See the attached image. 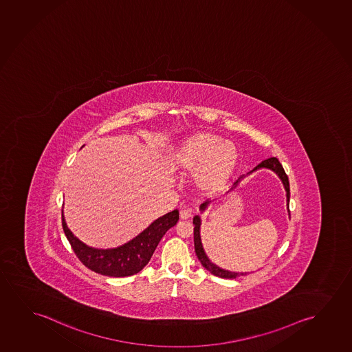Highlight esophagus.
<instances>
[{
  "instance_id": "34e87169",
  "label": "esophagus",
  "mask_w": 352,
  "mask_h": 352,
  "mask_svg": "<svg viewBox=\"0 0 352 352\" xmlns=\"http://www.w3.org/2000/svg\"><path fill=\"white\" fill-rule=\"evenodd\" d=\"M191 217H192L191 209H182V210H180V219L186 220L191 218Z\"/></svg>"
}]
</instances>
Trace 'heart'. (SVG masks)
I'll return each instance as SVG.
<instances>
[{
	"label": "heart",
	"mask_w": 352,
	"mask_h": 352,
	"mask_svg": "<svg viewBox=\"0 0 352 352\" xmlns=\"http://www.w3.org/2000/svg\"><path fill=\"white\" fill-rule=\"evenodd\" d=\"M239 150L214 133L199 132L184 138L170 153L174 170L194 172L196 186L213 194L224 189L239 163Z\"/></svg>",
	"instance_id": "heart-1"
}]
</instances>
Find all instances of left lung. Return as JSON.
Returning a JSON list of instances; mask_svg holds the SVG:
<instances>
[{"label":"left lung","mask_w":352,"mask_h":352,"mask_svg":"<svg viewBox=\"0 0 352 352\" xmlns=\"http://www.w3.org/2000/svg\"><path fill=\"white\" fill-rule=\"evenodd\" d=\"M261 168L270 169V170L275 172V173L278 175V178L280 179V182H282L283 186H285V192H287V207H288V212H289V197H291L289 180H288V177H287L285 169L282 167V164H280V161H278L276 157L267 158L265 161H263V162L259 163V164H258L253 170H250L248 174L253 173L255 170H258V169ZM243 178H245V177H240V178L237 179V180L234 182V185H232V188L230 189V191H228V194L231 192L232 190L236 189L239 183H240L241 180ZM209 204H210L209 201H206L204 204H201V206H199L201 212H204L206 208L208 207ZM192 224L195 225V252H196L197 258H199V261H201V264L204 265L206 270H208L210 274H213L214 276H218V277H221V278H236V277H240V276L247 275V272H234V271L225 270V269H221L219 266H217L215 264H213V263L208 259V256H207L206 252H204V245H202L201 234H199V230H201V218H199V215H195L194 220H192Z\"/></svg>","instance_id":"obj_1"}]
</instances>
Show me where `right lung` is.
Returning <instances> with one entry per match:
<instances>
[{
	"label": "right lung",
	"mask_w": 352,
	"mask_h": 352,
	"mask_svg": "<svg viewBox=\"0 0 352 352\" xmlns=\"http://www.w3.org/2000/svg\"><path fill=\"white\" fill-rule=\"evenodd\" d=\"M179 210L174 209L148 225L143 232L118 248L98 250L85 245L67 228L64 213L61 224L72 250L88 269L110 277H127L135 275L148 264L160 241L170 228L178 223Z\"/></svg>",
	"instance_id": "right-lung-1"
}]
</instances>
